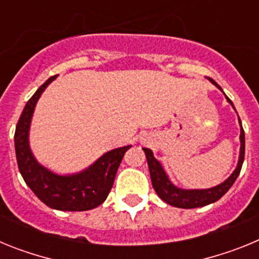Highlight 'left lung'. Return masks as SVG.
I'll return each instance as SVG.
<instances>
[{
	"label": "left lung",
	"mask_w": 259,
	"mask_h": 259,
	"mask_svg": "<svg viewBox=\"0 0 259 259\" xmlns=\"http://www.w3.org/2000/svg\"><path fill=\"white\" fill-rule=\"evenodd\" d=\"M214 85L218 87L222 91L221 87L215 83L214 80L210 79ZM227 101L230 102L233 106L232 101L226 96ZM240 120V118H239ZM240 124H241V120H240ZM240 141H241V148H240V158L239 163H237L236 170L233 171L232 175L228 178L227 180L222 184L217 185L214 188L210 189H196V191H184V189L176 188L175 185L168 180L166 172L162 168L161 163L157 161L153 155V152L150 149H146L143 148L144 152L146 155V161H148V166H149V172L150 178H152V184L154 191L157 192V194L164 202H167L171 206L175 207H182V209H194V207H201L206 206L209 203L215 202L218 201L222 196L227 193L228 189L232 187V184L235 183V180L237 179L240 171H241L242 162H244V157H245V134H244V130H242L241 125V135H240Z\"/></svg>",
	"instance_id": "left-lung-1"
}]
</instances>
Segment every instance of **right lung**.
Returning a JSON list of instances; mask_svg holds the SVG:
<instances>
[{
    "label": "right lung",
    "mask_w": 259,
    "mask_h": 259,
    "mask_svg": "<svg viewBox=\"0 0 259 259\" xmlns=\"http://www.w3.org/2000/svg\"><path fill=\"white\" fill-rule=\"evenodd\" d=\"M49 77L26 104L17 123L14 143L19 171L32 192L47 206L63 211H84L101 205L113 188L123 155L131 145L107 152L98 161L76 175L59 176L36 162L28 145V131L36 102L44 89L56 79Z\"/></svg>",
    "instance_id": "right-lung-1"
}]
</instances>
